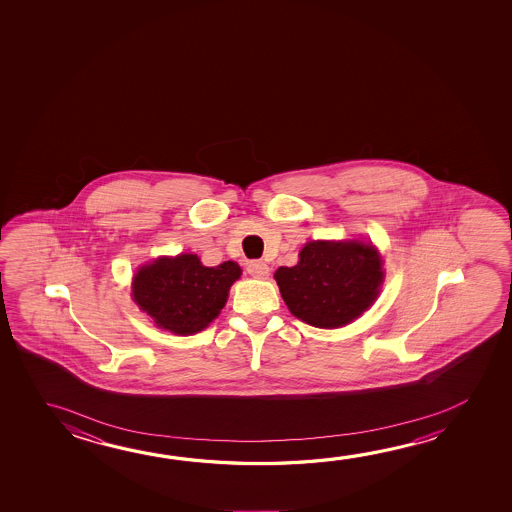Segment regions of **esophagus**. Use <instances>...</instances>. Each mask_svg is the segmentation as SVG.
I'll use <instances>...</instances> for the list:
<instances>
[{
  "mask_svg": "<svg viewBox=\"0 0 512 512\" xmlns=\"http://www.w3.org/2000/svg\"><path fill=\"white\" fill-rule=\"evenodd\" d=\"M246 269H248V273H250L253 278H260V280L268 278V264H264L262 260H252V262H248V268Z\"/></svg>",
  "mask_w": 512,
  "mask_h": 512,
  "instance_id": "34e87169",
  "label": "esophagus"
}]
</instances>
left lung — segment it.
<instances>
[{
    "label": "left lung",
    "instance_id": "left-lung-1",
    "mask_svg": "<svg viewBox=\"0 0 512 512\" xmlns=\"http://www.w3.org/2000/svg\"><path fill=\"white\" fill-rule=\"evenodd\" d=\"M293 316L318 328H339L377 300L384 282L382 257L362 241H310L293 268L275 273Z\"/></svg>",
    "mask_w": 512,
    "mask_h": 512
}]
</instances>
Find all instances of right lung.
Instances as JSON below:
<instances>
[{"label":"right lung","mask_w":512,"mask_h":512,"mask_svg":"<svg viewBox=\"0 0 512 512\" xmlns=\"http://www.w3.org/2000/svg\"><path fill=\"white\" fill-rule=\"evenodd\" d=\"M239 277L241 268L232 260L207 268L194 253L159 257L137 269L132 298L157 327L193 336L218 318Z\"/></svg>","instance_id":"right-lung-1"}]
</instances>
